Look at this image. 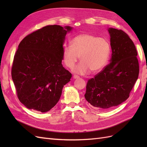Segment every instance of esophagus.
<instances>
[{
	"mask_svg": "<svg viewBox=\"0 0 147 147\" xmlns=\"http://www.w3.org/2000/svg\"><path fill=\"white\" fill-rule=\"evenodd\" d=\"M73 78H74V79H77V78H79V77L78 76V75H74V77H73Z\"/></svg>",
	"mask_w": 147,
	"mask_h": 147,
	"instance_id": "esophagus-1",
	"label": "esophagus"
}]
</instances>
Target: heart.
<instances>
[{
    "label": "heart",
    "instance_id": "obj_1",
    "mask_svg": "<svg viewBox=\"0 0 147 147\" xmlns=\"http://www.w3.org/2000/svg\"><path fill=\"white\" fill-rule=\"evenodd\" d=\"M110 53L109 42L104 38L90 34H82L74 37L71 46L63 48V57L65 65L71 69L79 60L82 63L73 69L74 72L85 75L97 72L106 65Z\"/></svg>",
    "mask_w": 147,
    "mask_h": 147
}]
</instances>
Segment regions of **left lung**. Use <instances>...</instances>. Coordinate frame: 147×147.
I'll use <instances>...</instances> for the list:
<instances>
[{"label": "left lung", "instance_id": "left-lung-1", "mask_svg": "<svg viewBox=\"0 0 147 147\" xmlns=\"http://www.w3.org/2000/svg\"><path fill=\"white\" fill-rule=\"evenodd\" d=\"M108 31L112 51L110 63L88 80L84 94L91 105L102 110L125 101L139 74L137 52L129 35L120 29L109 28Z\"/></svg>", "mask_w": 147, "mask_h": 147}]
</instances>
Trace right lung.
Here are the masks:
<instances>
[{
    "instance_id": "1",
    "label": "right lung",
    "mask_w": 147,
    "mask_h": 147,
    "mask_svg": "<svg viewBox=\"0 0 147 147\" xmlns=\"http://www.w3.org/2000/svg\"><path fill=\"white\" fill-rule=\"evenodd\" d=\"M72 28L50 25L25 37L18 45L11 77L20 101L29 109L47 112L59 101L71 74L62 64L65 37Z\"/></svg>"
}]
</instances>
